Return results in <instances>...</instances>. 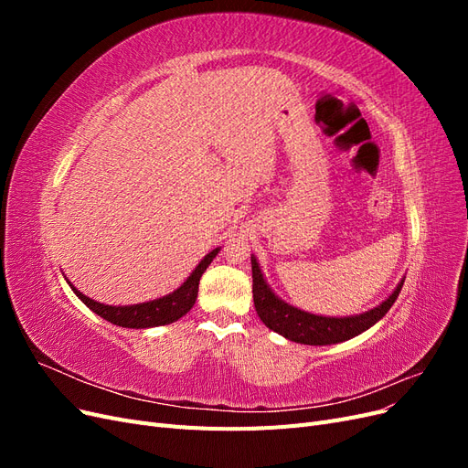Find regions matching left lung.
I'll return each mask as SVG.
<instances>
[{"instance_id":"8db88e82","label":"left lung","mask_w":468,"mask_h":468,"mask_svg":"<svg viewBox=\"0 0 468 468\" xmlns=\"http://www.w3.org/2000/svg\"><path fill=\"white\" fill-rule=\"evenodd\" d=\"M251 279H253V304H256L258 316L267 325L269 330L281 334L282 337L291 339L296 344L304 346H332L346 342V339L356 337L369 330L382 316H385L394 301L399 299L404 279L396 285L388 299L382 301L378 306L367 310L363 314L356 316H320L313 313L296 308L273 292L267 285V281L261 273L258 260L251 256Z\"/></svg>"}]
</instances>
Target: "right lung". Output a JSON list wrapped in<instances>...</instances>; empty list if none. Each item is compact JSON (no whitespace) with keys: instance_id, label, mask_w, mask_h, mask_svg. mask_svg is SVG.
Segmentation results:
<instances>
[{"instance_id":"add662e5","label":"right lung","mask_w":468,"mask_h":468,"mask_svg":"<svg viewBox=\"0 0 468 468\" xmlns=\"http://www.w3.org/2000/svg\"><path fill=\"white\" fill-rule=\"evenodd\" d=\"M220 248H215L208 251L207 256L199 261L193 269V273L183 281V285L177 287L174 292H169L165 296H160V299H154L148 303H140V304H126V306H111V304H101L83 292H80L72 282L68 279V285L72 287L78 299L86 304L90 310L97 316H101L103 320L122 325V328H134V330H144V328H155V325H165L179 320L181 316H186L189 310L193 308L197 301V292H199V281L203 273L207 271V267L210 261L217 258V253Z\"/></svg>"}]
</instances>
